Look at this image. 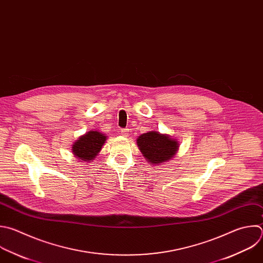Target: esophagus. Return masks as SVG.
I'll return each mask as SVG.
<instances>
[{
  "label": "esophagus",
  "instance_id": "34e87169",
  "mask_svg": "<svg viewBox=\"0 0 263 263\" xmlns=\"http://www.w3.org/2000/svg\"><path fill=\"white\" fill-rule=\"evenodd\" d=\"M120 133H121V135H123V136H128V134H129V129H121V130H120Z\"/></svg>",
  "mask_w": 263,
  "mask_h": 263
}]
</instances>
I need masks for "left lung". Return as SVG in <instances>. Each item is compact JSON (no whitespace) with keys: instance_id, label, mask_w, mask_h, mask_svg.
<instances>
[{"instance_id":"1","label":"left lung","mask_w":263,"mask_h":263,"mask_svg":"<svg viewBox=\"0 0 263 263\" xmlns=\"http://www.w3.org/2000/svg\"><path fill=\"white\" fill-rule=\"evenodd\" d=\"M137 146L149 165H162L170 161L179 151L178 139L159 131H148L136 139Z\"/></svg>"}]
</instances>
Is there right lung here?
<instances>
[{
  "mask_svg": "<svg viewBox=\"0 0 263 263\" xmlns=\"http://www.w3.org/2000/svg\"><path fill=\"white\" fill-rule=\"evenodd\" d=\"M107 136L98 130H91L81 135L73 144L72 153L77 160L90 163L100 153Z\"/></svg>",
  "mask_w": 263,
  "mask_h": 263,
  "instance_id": "1",
  "label": "right lung"
}]
</instances>
